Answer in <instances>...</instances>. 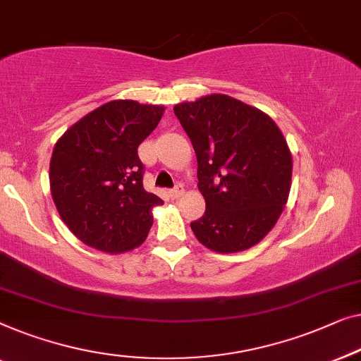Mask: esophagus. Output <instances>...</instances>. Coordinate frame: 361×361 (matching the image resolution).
<instances>
[{"label": "esophagus", "instance_id": "obj_1", "mask_svg": "<svg viewBox=\"0 0 361 361\" xmlns=\"http://www.w3.org/2000/svg\"><path fill=\"white\" fill-rule=\"evenodd\" d=\"M183 192H185V190H183L181 185H178V186L173 188V190L170 191V195H171V197H175V200H178V197L183 196Z\"/></svg>", "mask_w": 361, "mask_h": 361}]
</instances>
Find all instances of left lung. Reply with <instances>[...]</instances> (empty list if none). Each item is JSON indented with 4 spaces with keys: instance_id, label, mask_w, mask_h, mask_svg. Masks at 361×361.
Returning <instances> with one entry per match:
<instances>
[{
    "instance_id": "left-lung-1",
    "label": "left lung",
    "mask_w": 361,
    "mask_h": 361,
    "mask_svg": "<svg viewBox=\"0 0 361 361\" xmlns=\"http://www.w3.org/2000/svg\"><path fill=\"white\" fill-rule=\"evenodd\" d=\"M175 116L197 159L206 201L191 222L197 240L217 253L257 245L280 219L291 190L293 157L275 121L227 94L176 104Z\"/></svg>"
}]
</instances>
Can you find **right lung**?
<instances>
[{
	"instance_id": "obj_1",
	"label": "right lung",
	"mask_w": 361,
	"mask_h": 361,
	"mask_svg": "<svg viewBox=\"0 0 361 361\" xmlns=\"http://www.w3.org/2000/svg\"><path fill=\"white\" fill-rule=\"evenodd\" d=\"M164 106L113 99L65 130L50 159V192L70 232L119 255L140 247L159 196L147 192L137 149L159 126Z\"/></svg>"
}]
</instances>
